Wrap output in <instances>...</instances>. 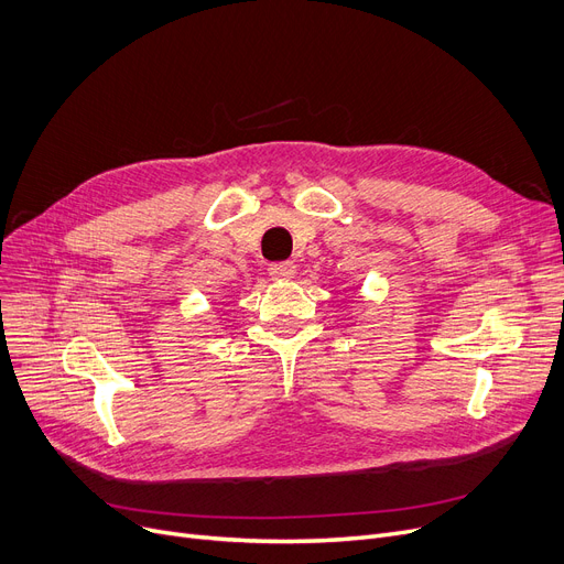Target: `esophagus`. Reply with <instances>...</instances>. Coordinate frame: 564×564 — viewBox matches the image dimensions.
I'll list each match as a JSON object with an SVG mask.
<instances>
[{"label":"esophagus","instance_id":"34e87169","mask_svg":"<svg viewBox=\"0 0 564 564\" xmlns=\"http://www.w3.org/2000/svg\"><path fill=\"white\" fill-rule=\"evenodd\" d=\"M294 274H297V264H294L292 260L270 264V276L276 281H290Z\"/></svg>","mask_w":564,"mask_h":564}]
</instances>
